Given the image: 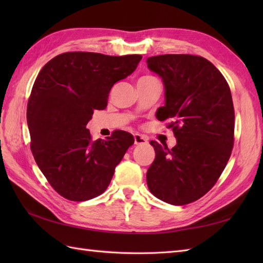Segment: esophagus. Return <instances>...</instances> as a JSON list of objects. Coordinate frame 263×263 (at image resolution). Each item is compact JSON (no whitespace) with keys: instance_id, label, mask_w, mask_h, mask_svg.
<instances>
[{"instance_id":"34e87169","label":"esophagus","mask_w":263,"mask_h":263,"mask_svg":"<svg viewBox=\"0 0 263 263\" xmlns=\"http://www.w3.org/2000/svg\"><path fill=\"white\" fill-rule=\"evenodd\" d=\"M133 137H135V144H137V146H142V144L148 143V140H147L146 137H143L141 135H138V133Z\"/></svg>"}]
</instances>
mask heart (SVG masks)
<instances>
[{
    "instance_id": "obj_1",
    "label": "heart",
    "mask_w": 263,
    "mask_h": 263,
    "mask_svg": "<svg viewBox=\"0 0 263 263\" xmlns=\"http://www.w3.org/2000/svg\"><path fill=\"white\" fill-rule=\"evenodd\" d=\"M146 77H150V76H144V77H142V78H146Z\"/></svg>"
}]
</instances>
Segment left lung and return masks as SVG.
<instances>
[{"label": "left lung", "instance_id": "obj_1", "mask_svg": "<svg viewBox=\"0 0 263 263\" xmlns=\"http://www.w3.org/2000/svg\"><path fill=\"white\" fill-rule=\"evenodd\" d=\"M150 71L164 83L165 105L159 121L171 120L176 146L150 141L156 157L147 184L156 198L183 205L200 199L215 185L234 144V106L230 86L204 58L165 54L147 59Z\"/></svg>", "mask_w": 263, "mask_h": 263}]
</instances>
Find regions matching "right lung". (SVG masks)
Listing matches in <instances>:
<instances>
[{"instance_id": "1", "label": "right lung", "mask_w": 263, "mask_h": 263, "mask_svg": "<svg viewBox=\"0 0 263 263\" xmlns=\"http://www.w3.org/2000/svg\"><path fill=\"white\" fill-rule=\"evenodd\" d=\"M141 55L90 52L60 54L43 66L27 106L30 148L52 187L71 201H86L109 185L133 136L117 130L91 140L93 109H105L114 83L130 76Z\"/></svg>"}]
</instances>
